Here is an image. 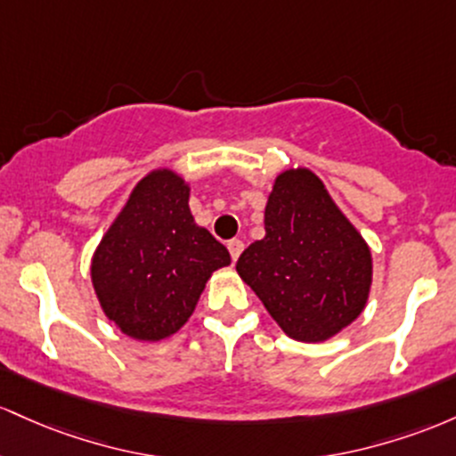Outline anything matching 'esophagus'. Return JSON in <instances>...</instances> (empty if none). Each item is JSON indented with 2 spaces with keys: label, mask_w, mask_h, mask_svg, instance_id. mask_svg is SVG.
Returning <instances> with one entry per match:
<instances>
[{
  "label": "esophagus",
  "mask_w": 456,
  "mask_h": 456,
  "mask_svg": "<svg viewBox=\"0 0 456 456\" xmlns=\"http://www.w3.org/2000/svg\"><path fill=\"white\" fill-rule=\"evenodd\" d=\"M243 241H239V239H232V241H228V252H230V256H232V260H237L239 256H241V252H243Z\"/></svg>",
  "instance_id": "obj_1"
}]
</instances>
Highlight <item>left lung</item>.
Returning a JSON list of instances; mask_svg holds the SVG:
<instances>
[{
    "label": "left lung",
    "mask_w": 456,
    "mask_h": 456,
    "mask_svg": "<svg viewBox=\"0 0 456 456\" xmlns=\"http://www.w3.org/2000/svg\"><path fill=\"white\" fill-rule=\"evenodd\" d=\"M237 271L286 336L323 342L364 310L372 256L323 181L297 167L275 178L265 239L239 256Z\"/></svg>",
    "instance_id": "obj_1"
}]
</instances>
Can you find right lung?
Here are the masks:
<instances>
[{"mask_svg": "<svg viewBox=\"0 0 456 456\" xmlns=\"http://www.w3.org/2000/svg\"><path fill=\"white\" fill-rule=\"evenodd\" d=\"M230 254L189 211V185L159 167L131 191L92 256V286L122 334L157 342L196 310L213 271Z\"/></svg>", "mask_w": 456, "mask_h": 456, "instance_id": "add662e5", "label": "right lung"}]
</instances>
